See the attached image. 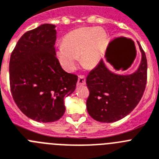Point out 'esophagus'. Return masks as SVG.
<instances>
[{
	"label": "esophagus",
	"mask_w": 159,
	"mask_h": 159,
	"mask_svg": "<svg viewBox=\"0 0 159 159\" xmlns=\"http://www.w3.org/2000/svg\"><path fill=\"white\" fill-rule=\"evenodd\" d=\"M78 85H83L85 84V77L84 75H80L78 79Z\"/></svg>",
	"instance_id": "34e87169"
}]
</instances>
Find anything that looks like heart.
<instances>
[{
	"label": "heart",
	"mask_w": 159,
	"mask_h": 159,
	"mask_svg": "<svg viewBox=\"0 0 159 159\" xmlns=\"http://www.w3.org/2000/svg\"><path fill=\"white\" fill-rule=\"evenodd\" d=\"M106 32L101 28L84 27L73 30L64 38L63 45L57 50V56L65 70L76 68L78 57L87 67L99 62L106 43Z\"/></svg>",
	"instance_id": "1"
}]
</instances>
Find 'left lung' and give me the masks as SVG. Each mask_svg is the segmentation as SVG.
<instances>
[{
	"label": "left lung",
	"mask_w": 159,
	"mask_h": 159,
	"mask_svg": "<svg viewBox=\"0 0 159 159\" xmlns=\"http://www.w3.org/2000/svg\"><path fill=\"white\" fill-rule=\"evenodd\" d=\"M139 45L142 61L134 74H114L106 68L102 60L89 72L86 78L89 91L86 108L96 121L107 123L118 121L129 114L140 102L147 81V60L139 43Z\"/></svg>",
	"instance_id": "1"
}]
</instances>
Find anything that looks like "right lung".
Instances as JSON below:
<instances>
[{"instance_id":"right-lung-1","label":"right lung","mask_w":159,"mask_h":159,"mask_svg":"<svg viewBox=\"0 0 159 159\" xmlns=\"http://www.w3.org/2000/svg\"><path fill=\"white\" fill-rule=\"evenodd\" d=\"M56 26L44 24L26 32L9 61V84L16 106L39 122H53L66 111L64 98L74 91L78 76L65 71L56 57Z\"/></svg>"}]
</instances>
